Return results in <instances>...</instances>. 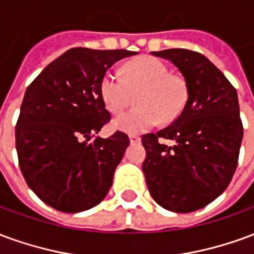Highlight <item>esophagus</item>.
Instances as JSON below:
<instances>
[{"label": "esophagus", "instance_id": "34e87169", "mask_svg": "<svg viewBox=\"0 0 254 254\" xmlns=\"http://www.w3.org/2000/svg\"><path fill=\"white\" fill-rule=\"evenodd\" d=\"M129 140H130V143L133 144V143H138L141 138H140L138 134H133V133H130V134H129Z\"/></svg>", "mask_w": 254, "mask_h": 254}]
</instances>
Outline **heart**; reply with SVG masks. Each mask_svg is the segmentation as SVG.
I'll list each match as a JSON object with an SVG mask.
<instances>
[{"mask_svg": "<svg viewBox=\"0 0 254 254\" xmlns=\"http://www.w3.org/2000/svg\"><path fill=\"white\" fill-rule=\"evenodd\" d=\"M137 107L114 120L113 127L127 133H141L154 127L162 118L170 122L187 102V87L181 78L170 74L169 67L154 57L133 60L124 66L122 76L107 70L99 84L102 102L111 114H120L132 94Z\"/></svg>", "mask_w": 254, "mask_h": 254, "instance_id": "obj_1", "label": "heart"}]
</instances>
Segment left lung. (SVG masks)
Returning <instances> with one entry per match:
<instances>
[{
  "label": "left lung",
  "mask_w": 254,
  "mask_h": 254,
  "mask_svg": "<svg viewBox=\"0 0 254 254\" xmlns=\"http://www.w3.org/2000/svg\"><path fill=\"white\" fill-rule=\"evenodd\" d=\"M181 72L188 99L176 121L141 136L145 182L160 207L193 212L229 187L238 165L244 127L237 91L207 57L187 49L152 52ZM159 138L174 139V146Z\"/></svg>",
  "instance_id": "1"
}]
</instances>
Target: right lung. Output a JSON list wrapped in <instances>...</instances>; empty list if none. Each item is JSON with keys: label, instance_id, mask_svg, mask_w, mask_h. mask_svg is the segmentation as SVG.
Returning a JSON list of instances; mask_svg holds the SVG:
<instances>
[{"label": "right lung", "instance_id": "add662e5", "mask_svg": "<svg viewBox=\"0 0 254 254\" xmlns=\"http://www.w3.org/2000/svg\"><path fill=\"white\" fill-rule=\"evenodd\" d=\"M137 54L74 47L28 85L16 124V149L27 185L57 211L98 205L113 184L129 137L117 130L96 137L110 121L99 94L109 67Z\"/></svg>", "mask_w": 254, "mask_h": 254}]
</instances>
